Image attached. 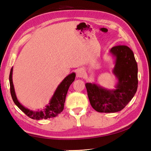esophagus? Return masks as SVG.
Returning <instances> with one entry per match:
<instances>
[{"mask_svg": "<svg viewBox=\"0 0 151 151\" xmlns=\"http://www.w3.org/2000/svg\"><path fill=\"white\" fill-rule=\"evenodd\" d=\"M76 75L79 78H82L85 75V71L83 69H80L76 71Z\"/></svg>", "mask_w": 151, "mask_h": 151, "instance_id": "1", "label": "esophagus"}]
</instances>
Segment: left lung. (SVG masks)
Wrapping results in <instances>:
<instances>
[{
    "mask_svg": "<svg viewBox=\"0 0 151 151\" xmlns=\"http://www.w3.org/2000/svg\"><path fill=\"white\" fill-rule=\"evenodd\" d=\"M110 52L115 57L114 73L118 78L116 89L107 90L95 84H86L91 106L101 113L123 110L134 97L138 84L137 65L133 51L126 45H117L112 47Z\"/></svg>",
    "mask_w": 151,
    "mask_h": 151,
    "instance_id": "8db88e82",
    "label": "left lung"
}]
</instances>
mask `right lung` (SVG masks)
I'll return each instance as SVG.
<instances>
[{"label":"right lung","instance_id":"1","mask_svg":"<svg viewBox=\"0 0 151 151\" xmlns=\"http://www.w3.org/2000/svg\"><path fill=\"white\" fill-rule=\"evenodd\" d=\"M12 72L13 68L11 69L10 73H9V85H10V93L13 101L14 103L17 106V107L22 110L27 116L31 119L36 120H40L45 119H47L48 118H52L57 116L60 113H61L64 108V103H65L66 95L67 93L70 85L75 81L76 75L75 73H71L69 75L64 78L63 81L61 82V84L57 88L56 91L54 92V95L50 101V105L46 106L44 110L34 111L28 110L21 105L16 97L15 93L14 88V84L12 82Z\"/></svg>","mask_w":151,"mask_h":151}]
</instances>
